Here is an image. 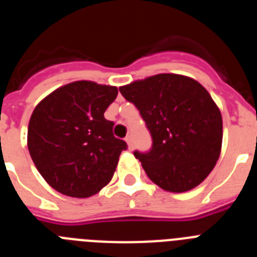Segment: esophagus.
Here are the masks:
<instances>
[{
  "instance_id": "esophagus-1",
  "label": "esophagus",
  "mask_w": 257,
  "mask_h": 257,
  "mask_svg": "<svg viewBox=\"0 0 257 257\" xmlns=\"http://www.w3.org/2000/svg\"><path fill=\"white\" fill-rule=\"evenodd\" d=\"M126 143H127V147H128V149H130V151H133L134 149V144H133V138H131V136H127L126 139Z\"/></svg>"
}]
</instances>
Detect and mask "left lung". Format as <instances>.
Instances as JSON below:
<instances>
[{"label":"left lung","mask_w":257,"mask_h":257,"mask_svg":"<svg viewBox=\"0 0 257 257\" xmlns=\"http://www.w3.org/2000/svg\"><path fill=\"white\" fill-rule=\"evenodd\" d=\"M152 135L148 153L134 152L148 178L163 190L196 188L212 171L221 152L219 106L196 79L161 73L121 86Z\"/></svg>","instance_id":"left-lung-1"}]
</instances>
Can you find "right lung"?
<instances>
[{
    "label": "right lung",
    "mask_w": 257,
    "mask_h": 257,
    "mask_svg": "<svg viewBox=\"0 0 257 257\" xmlns=\"http://www.w3.org/2000/svg\"><path fill=\"white\" fill-rule=\"evenodd\" d=\"M115 86L76 81L37 104L28 124V149L50 187L68 197L87 198L112 180L127 144L113 135L104 112Z\"/></svg>",
    "instance_id": "right-lung-1"
}]
</instances>
